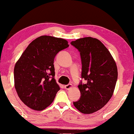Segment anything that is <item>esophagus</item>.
Returning a JSON list of instances; mask_svg holds the SVG:
<instances>
[{
	"label": "esophagus",
	"instance_id": "esophagus-1",
	"mask_svg": "<svg viewBox=\"0 0 134 134\" xmlns=\"http://www.w3.org/2000/svg\"><path fill=\"white\" fill-rule=\"evenodd\" d=\"M72 87V84H68V85H66L65 86V88L66 89V90H69Z\"/></svg>",
	"mask_w": 134,
	"mask_h": 134
}]
</instances>
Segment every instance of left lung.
I'll use <instances>...</instances> for the list:
<instances>
[{
  "label": "left lung",
  "mask_w": 134,
  "mask_h": 134,
  "mask_svg": "<svg viewBox=\"0 0 134 134\" xmlns=\"http://www.w3.org/2000/svg\"><path fill=\"white\" fill-rule=\"evenodd\" d=\"M71 44L80 52L82 78L86 80L79 85L81 96L73 104L81 113L91 114L102 109L112 96L118 78L116 62L96 38H80Z\"/></svg>",
  "instance_id": "left-lung-1"
}]
</instances>
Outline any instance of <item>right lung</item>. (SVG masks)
I'll list each match as a JSON object with an SVG mask.
<instances>
[{
	"mask_svg": "<svg viewBox=\"0 0 134 134\" xmlns=\"http://www.w3.org/2000/svg\"><path fill=\"white\" fill-rule=\"evenodd\" d=\"M69 47L63 38L41 36L25 49L14 68V87L27 107L43 110L54 100L59 85L55 79L54 61L60 52Z\"/></svg>",
	"mask_w": 134,
	"mask_h": 134,
	"instance_id": "right-lung-1",
	"label": "right lung"
}]
</instances>
